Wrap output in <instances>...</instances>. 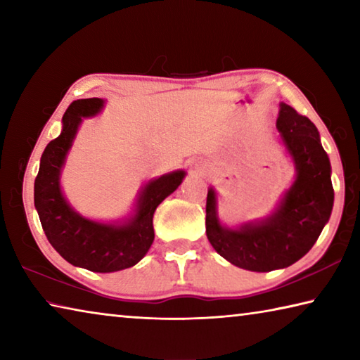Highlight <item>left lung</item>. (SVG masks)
<instances>
[{
    "mask_svg": "<svg viewBox=\"0 0 360 360\" xmlns=\"http://www.w3.org/2000/svg\"><path fill=\"white\" fill-rule=\"evenodd\" d=\"M276 129L297 168L294 184L276 211L257 224L225 229L216 212V193L206 197V236L225 260L251 271L285 268L302 259L330 217L333 187L330 162L319 131L307 115L281 103Z\"/></svg>",
    "mask_w": 360,
    "mask_h": 360,
    "instance_id": "left-lung-1",
    "label": "left lung"
}]
</instances>
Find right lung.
<instances>
[{"mask_svg": "<svg viewBox=\"0 0 360 360\" xmlns=\"http://www.w3.org/2000/svg\"><path fill=\"white\" fill-rule=\"evenodd\" d=\"M101 108V98H85L72 101L66 109L62 133L42 152L34 179V206L49 243L65 260L90 271L111 273L138 264L149 251L157 206L179 187L186 173L173 172L150 181L129 224H100L79 216L60 191V172L82 117L95 115Z\"/></svg>", "mask_w": 360, "mask_h": 360, "instance_id": "add662e5", "label": "right lung"}]
</instances>
